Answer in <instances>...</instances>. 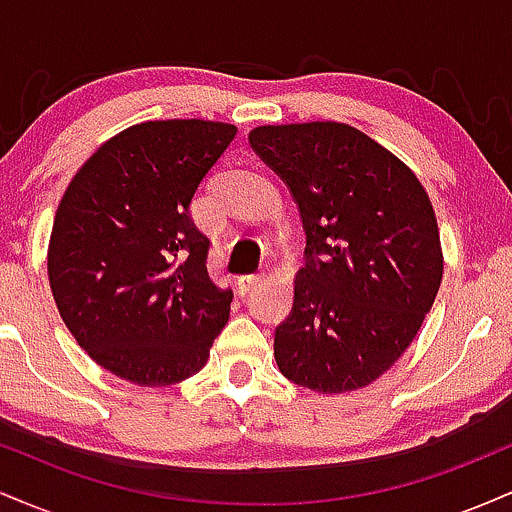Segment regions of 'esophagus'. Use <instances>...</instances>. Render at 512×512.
I'll return each mask as SVG.
<instances>
[{
	"label": "esophagus",
	"mask_w": 512,
	"mask_h": 512,
	"mask_svg": "<svg viewBox=\"0 0 512 512\" xmlns=\"http://www.w3.org/2000/svg\"><path fill=\"white\" fill-rule=\"evenodd\" d=\"M262 281H264L262 274H245V276H240V279H238L240 296H250V293L255 291L257 286L262 284Z\"/></svg>",
	"instance_id": "34e87169"
}]
</instances>
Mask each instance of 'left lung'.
Listing matches in <instances>:
<instances>
[{"label": "left lung", "instance_id": "8db88e82", "mask_svg": "<svg viewBox=\"0 0 512 512\" xmlns=\"http://www.w3.org/2000/svg\"><path fill=\"white\" fill-rule=\"evenodd\" d=\"M248 139L289 185L305 231L276 366L322 395L361 390L395 366L438 296L431 199L395 154L344 122L264 125Z\"/></svg>", "mask_w": 512, "mask_h": 512}]
</instances>
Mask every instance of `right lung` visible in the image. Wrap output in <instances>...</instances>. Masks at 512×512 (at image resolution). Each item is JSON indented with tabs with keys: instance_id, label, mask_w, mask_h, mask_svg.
<instances>
[{
	"instance_id": "add662e5",
	"label": "right lung",
	"mask_w": 512,
	"mask_h": 512,
	"mask_svg": "<svg viewBox=\"0 0 512 512\" xmlns=\"http://www.w3.org/2000/svg\"><path fill=\"white\" fill-rule=\"evenodd\" d=\"M236 125L127 127L74 175L57 207L48 276L64 325L98 366L142 387L202 370L233 291L209 279L190 204Z\"/></svg>"
}]
</instances>
